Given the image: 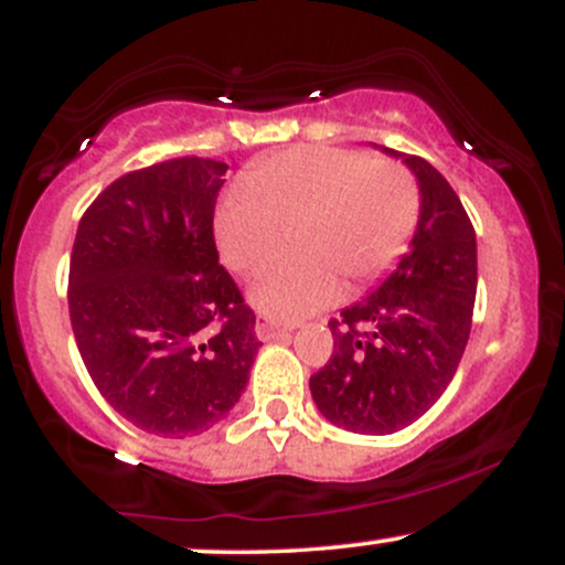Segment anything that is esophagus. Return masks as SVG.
<instances>
[{
  "mask_svg": "<svg viewBox=\"0 0 565 565\" xmlns=\"http://www.w3.org/2000/svg\"><path fill=\"white\" fill-rule=\"evenodd\" d=\"M255 334H257V340H263V342L281 340V337H289L287 329L276 327V323H270L268 319H263V316H257V321H255Z\"/></svg>",
  "mask_w": 565,
  "mask_h": 565,
  "instance_id": "34e87169",
  "label": "esophagus"
}]
</instances>
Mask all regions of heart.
I'll return each instance as SVG.
<instances>
[{
	"label": "heart",
	"instance_id": "1",
	"mask_svg": "<svg viewBox=\"0 0 565 565\" xmlns=\"http://www.w3.org/2000/svg\"><path fill=\"white\" fill-rule=\"evenodd\" d=\"M419 185L404 164L329 146H297L260 161L246 193L225 199L215 217L217 249L236 274L270 268L252 302L276 321H297L342 291L377 281L404 255L419 220Z\"/></svg>",
	"mask_w": 565,
	"mask_h": 565
}]
</instances>
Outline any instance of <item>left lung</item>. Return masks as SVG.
Here are the masks:
<instances>
[{"instance_id":"left-lung-1","label":"left lung","mask_w":565,"mask_h":565,"mask_svg":"<svg viewBox=\"0 0 565 565\" xmlns=\"http://www.w3.org/2000/svg\"><path fill=\"white\" fill-rule=\"evenodd\" d=\"M406 161L419 183V223L398 268L329 321L334 353L310 377L329 423L387 436L419 419L457 374L478 287L476 231L449 180L430 161Z\"/></svg>"}]
</instances>
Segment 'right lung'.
I'll list each match as a JSON object with an SVG mask.
<instances>
[{
  "label": "right lung",
  "mask_w": 565,
  "mask_h": 565,
  "mask_svg": "<svg viewBox=\"0 0 565 565\" xmlns=\"http://www.w3.org/2000/svg\"><path fill=\"white\" fill-rule=\"evenodd\" d=\"M225 161L180 157L121 174L87 206L68 268V316L103 398L140 430L185 438L242 398L255 310L220 265Z\"/></svg>",
  "instance_id": "obj_1"
}]
</instances>
